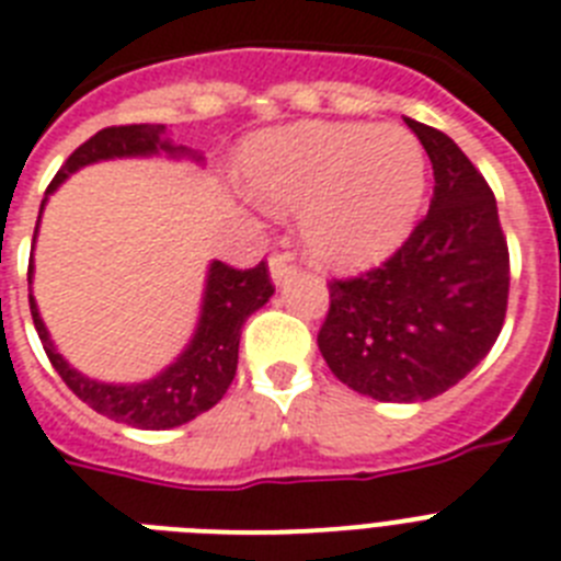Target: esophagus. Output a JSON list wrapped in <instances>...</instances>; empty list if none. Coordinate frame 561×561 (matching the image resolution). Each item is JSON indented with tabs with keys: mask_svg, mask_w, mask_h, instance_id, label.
I'll return each instance as SVG.
<instances>
[{
	"mask_svg": "<svg viewBox=\"0 0 561 561\" xmlns=\"http://www.w3.org/2000/svg\"><path fill=\"white\" fill-rule=\"evenodd\" d=\"M294 273H296L294 259L285 256V253H273V256H271V276H273V282H276V285L288 282Z\"/></svg>",
	"mask_w": 561,
	"mask_h": 561,
	"instance_id": "1",
	"label": "esophagus"
}]
</instances>
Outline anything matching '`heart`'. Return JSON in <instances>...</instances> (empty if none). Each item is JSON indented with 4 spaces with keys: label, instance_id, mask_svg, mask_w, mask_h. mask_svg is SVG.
Returning <instances> with one entry per match:
<instances>
[{
    "label": "heart",
    "instance_id": "1",
    "mask_svg": "<svg viewBox=\"0 0 561 561\" xmlns=\"http://www.w3.org/2000/svg\"><path fill=\"white\" fill-rule=\"evenodd\" d=\"M248 184L271 207H305L302 239L320 262L366 267L417 221L426 152L400 126L302 123L250 147Z\"/></svg>",
    "mask_w": 561,
    "mask_h": 561
}]
</instances>
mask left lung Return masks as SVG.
I'll use <instances>...</instances> for the list:
<instances>
[{"label":"left lung","mask_w":561,"mask_h":561,"mask_svg":"<svg viewBox=\"0 0 561 561\" xmlns=\"http://www.w3.org/2000/svg\"><path fill=\"white\" fill-rule=\"evenodd\" d=\"M432 161L430 213L380 267L328 282L317 345L348 389L386 403L453 389L502 334L510 253L495 195L449 135L407 121Z\"/></svg>","instance_id":"1"}]
</instances>
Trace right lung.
<instances>
[{
    "instance_id": "right-lung-1",
    "label": "right lung",
    "mask_w": 561,
    "mask_h": 561,
    "mask_svg": "<svg viewBox=\"0 0 561 561\" xmlns=\"http://www.w3.org/2000/svg\"><path fill=\"white\" fill-rule=\"evenodd\" d=\"M154 152H184V147H172L170 140H163V123H129V126L100 129L98 135H91L85 144H80L75 152L68 154V161L59 167V172L48 184V193H54L71 172H77L85 163ZM39 213H43V207H39ZM271 296L273 282L265 262H259L256 267H248V271H239V267L225 265V262H213L207 290H204L202 320H198V331H195L190 348L167 371L138 386L98 383V380H89L80 371H75L54 348L31 294L28 302L45 354L51 359V366L57 368V375L62 377V383L75 391L77 398L89 403L94 412L112 417V421L129 423L138 430H172V426H181V423L198 417L225 398V391L230 389L236 377V363H239L241 325Z\"/></svg>"
}]
</instances>
